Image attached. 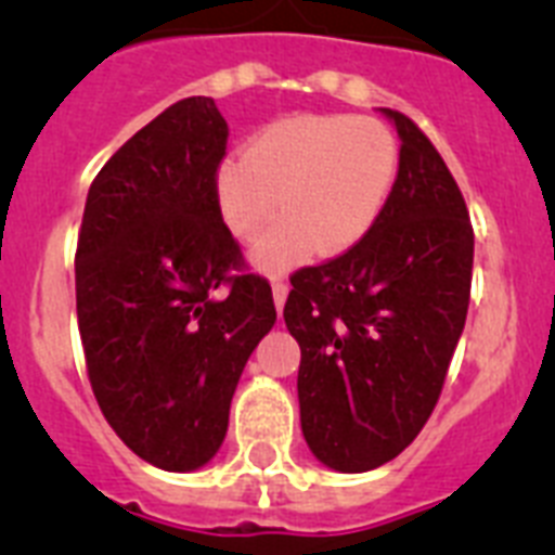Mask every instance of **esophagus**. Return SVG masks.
<instances>
[{"label":"esophagus","instance_id":"esophagus-1","mask_svg":"<svg viewBox=\"0 0 555 555\" xmlns=\"http://www.w3.org/2000/svg\"><path fill=\"white\" fill-rule=\"evenodd\" d=\"M272 294H274V308H278V313L283 311V302H286L288 297V283L281 281V278H274L272 281Z\"/></svg>","mask_w":555,"mask_h":555}]
</instances>
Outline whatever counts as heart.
I'll list each match as a JSON object with an SVG mask.
<instances>
[{
  "label": "heart",
  "instance_id": "1",
  "mask_svg": "<svg viewBox=\"0 0 555 555\" xmlns=\"http://www.w3.org/2000/svg\"><path fill=\"white\" fill-rule=\"evenodd\" d=\"M400 144L377 119L306 113L274 121L249 144L247 158L222 166V219L242 238L261 233L281 208L286 219L255 244L263 269H286L317 249L347 253L364 242L395 189Z\"/></svg>",
  "mask_w": 555,
  "mask_h": 555
}]
</instances>
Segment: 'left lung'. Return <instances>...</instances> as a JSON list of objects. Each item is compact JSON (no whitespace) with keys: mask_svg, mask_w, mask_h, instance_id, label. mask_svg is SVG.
<instances>
[{"mask_svg":"<svg viewBox=\"0 0 555 555\" xmlns=\"http://www.w3.org/2000/svg\"><path fill=\"white\" fill-rule=\"evenodd\" d=\"M400 169L364 242L292 274L283 320L300 345V423L338 473L403 453L428 423L464 331L475 233L459 183L430 139L384 107Z\"/></svg>","mask_w":555,"mask_h":555,"instance_id":"left-lung-1","label":"left lung"}]
</instances>
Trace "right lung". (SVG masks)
I'll return each instance as SVG.
<instances>
[{"label": "right lung", "instance_id": "obj_1", "mask_svg": "<svg viewBox=\"0 0 555 555\" xmlns=\"http://www.w3.org/2000/svg\"><path fill=\"white\" fill-rule=\"evenodd\" d=\"M224 150L210 96L175 102L102 166L77 235L96 403L132 453L169 473L217 455L244 364L278 320L219 210Z\"/></svg>", "mask_w": 555, "mask_h": 555}]
</instances>
